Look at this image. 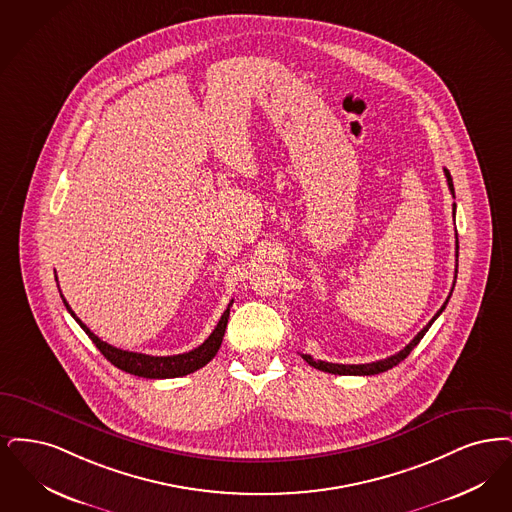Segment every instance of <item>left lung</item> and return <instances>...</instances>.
<instances>
[{"instance_id": "8db88e82", "label": "left lung", "mask_w": 512, "mask_h": 512, "mask_svg": "<svg viewBox=\"0 0 512 512\" xmlns=\"http://www.w3.org/2000/svg\"><path fill=\"white\" fill-rule=\"evenodd\" d=\"M445 179H447V185H449V191H451V195L455 197V189H453V179H451V174H449V170L444 168ZM453 218H455V202H453ZM455 256H459V239L455 237ZM455 279H457V266H455ZM455 285V283H453ZM453 292V289H451ZM451 292H449V296H447V300L444 302V306L438 310V313L428 321V325L424 327L421 333L417 334L403 350H400L398 354H394V356L386 357V359H378V361H373V363H361V365H342V363H329V361H321V359H313L312 356H308V354H302V357L308 361V365H312L315 369H319V371H325V373H333V375H378V373H384V371H388V369H392V367H396L398 363H401L405 357L411 354V350L421 342V338H423L426 331L430 329V325L440 317V313L444 312L445 306H447V302H449V298H451Z\"/></svg>"}]
</instances>
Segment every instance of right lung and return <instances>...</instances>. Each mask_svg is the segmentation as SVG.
Here are the masks:
<instances>
[{"label":"right lung","instance_id":"1","mask_svg":"<svg viewBox=\"0 0 512 512\" xmlns=\"http://www.w3.org/2000/svg\"><path fill=\"white\" fill-rule=\"evenodd\" d=\"M63 298V294H61ZM65 306H67L68 313L76 319V323L86 331L91 342L99 348V352L111 361L114 367L135 375V377L143 378H176L185 377L189 373L199 371L200 367H204L212 357L218 354L220 346H222L223 334H225V327H227V319H229V308L233 304V300L229 302L227 310L223 312L216 329L212 334L200 344L199 348L185 352V354H178V356H147V354H137V352H128V350H120L114 348L111 344L103 342L99 336L89 331L88 327L76 317V313L72 312V308L68 306L67 300L63 298Z\"/></svg>","mask_w":512,"mask_h":512}]
</instances>
